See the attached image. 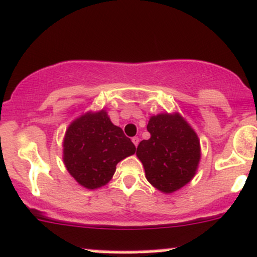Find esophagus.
<instances>
[{"label": "esophagus", "mask_w": 257, "mask_h": 257, "mask_svg": "<svg viewBox=\"0 0 257 257\" xmlns=\"http://www.w3.org/2000/svg\"><path fill=\"white\" fill-rule=\"evenodd\" d=\"M132 142H134V144H135V146H138V143H140V138H138V137H134V138H132Z\"/></svg>", "instance_id": "esophagus-1"}]
</instances>
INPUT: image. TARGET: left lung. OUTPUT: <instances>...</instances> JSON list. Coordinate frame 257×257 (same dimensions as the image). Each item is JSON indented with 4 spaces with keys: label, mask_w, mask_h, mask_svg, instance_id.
<instances>
[{
    "label": "left lung",
    "mask_w": 257,
    "mask_h": 257,
    "mask_svg": "<svg viewBox=\"0 0 257 257\" xmlns=\"http://www.w3.org/2000/svg\"><path fill=\"white\" fill-rule=\"evenodd\" d=\"M149 140L138 144L148 182L158 191L174 193L191 182L200 161V142L194 130L178 113L158 114L149 119Z\"/></svg>",
    "instance_id": "left-lung-1"
}]
</instances>
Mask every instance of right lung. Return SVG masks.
<instances>
[{
	"label": "right lung",
	"instance_id": "obj_1",
	"mask_svg": "<svg viewBox=\"0 0 257 257\" xmlns=\"http://www.w3.org/2000/svg\"><path fill=\"white\" fill-rule=\"evenodd\" d=\"M135 152V144L103 109L75 119L66 128L63 141L66 170L77 183L88 189L108 183L117 163Z\"/></svg>",
	"mask_w": 257,
	"mask_h": 257
}]
</instances>
